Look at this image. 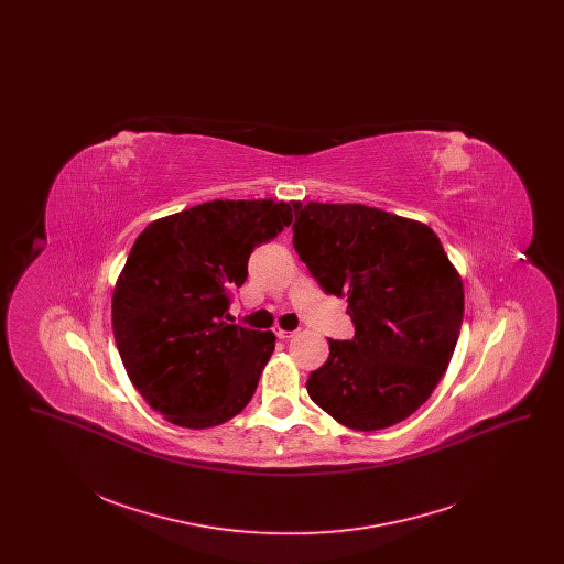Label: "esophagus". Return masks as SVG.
Returning <instances> with one entry per match:
<instances>
[{
    "label": "esophagus",
    "mask_w": 564,
    "mask_h": 564,
    "mask_svg": "<svg viewBox=\"0 0 564 564\" xmlns=\"http://www.w3.org/2000/svg\"><path fill=\"white\" fill-rule=\"evenodd\" d=\"M274 334H276L279 340H288V338L294 336V332H288V329H281V327H274Z\"/></svg>",
    "instance_id": "esophagus-1"
}]
</instances>
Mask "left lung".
<instances>
[{
    "label": "left lung",
    "mask_w": 564,
    "mask_h": 564,
    "mask_svg": "<svg viewBox=\"0 0 564 564\" xmlns=\"http://www.w3.org/2000/svg\"><path fill=\"white\" fill-rule=\"evenodd\" d=\"M294 247L347 297L352 340H327L311 400L355 431L391 427L430 400L455 352L463 281L430 226L359 203L294 200Z\"/></svg>",
    "instance_id": "1"
}]
</instances>
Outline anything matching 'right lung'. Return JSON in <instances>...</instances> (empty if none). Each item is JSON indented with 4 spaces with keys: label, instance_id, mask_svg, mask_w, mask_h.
<instances>
[{
    "label": "right lung",
    "instance_id": "1",
    "mask_svg": "<svg viewBox=\"0 0 564 564\" xmlns=\"http://www.w3.org/2000/svg\"><path fill=\"white\" fill-rule=\"evenodd\" d=\"M292 219L283 200H212L137 237L111 295L113 338L134 389L169 423L221 425L256 393L274 334L228 322V292Z\"/></svg>",
    "mask_w": 564,
    "mask_h": 564
}]
</instances>
